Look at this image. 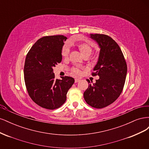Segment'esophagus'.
Instances as JSON below:
<instances>
[{"label": "esophagus", "instance_id": "obj_1", "mask_svg": "<svg viewBox=\"0 0 149 149\" xmlns=\"http://www.w3.org/2000/svg\"><path fill=\"white\" fill-rule=\"evenodd\" d=\"M79 81V79H74V82H75V83H78V82Z\"/></svg>", "mask_w": 149, "mask_h": 149}]
</instances>
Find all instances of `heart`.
<instances>
[{"instance_id":"heart-1","label":"heart","mask_w":149,"mask_h":149,"mask_svg":"<svg viewBox=\"0 0 149 149\" xmlns=\"http://www.w3.org/2000/svg\"><path fill=\"white\" fill-rule=\"evenodd\" d=\"M77 47L84 56L88 55H90L93 52V48L91 46L89 45V44L86 43H84V42L79 43L78 44ZM69 53H70L69 47L67 45H64L62 48L61 55L63 58H66L68 56ZM71 71V73L76 76H79L81 74V71L80 68L78 67L72 68Z\"/></svg>"}]
</instances>
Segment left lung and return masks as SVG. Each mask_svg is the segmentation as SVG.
<instances>
[{
	"instance_id": "left-lung-1",
	"label": "left lung",
	"mask_w": 149,
	"mask_h": 149,
	"mask_svg": "<svg viewBox=\"0 0 149 149\" xmlns=\"http://www.w3.org/2000/svg\"><path fill=\"white\" fill-rule=\"evenodd\" d=\"M91 38L98 43L100 53L92 76L100 78L94 84H89L84 93L88 104L101 109L113 103L123 91L127 67L123 52L114 40L104 34H91ZM89 83L90 81L86 79Z\"/></svg>"
}]
</instances>
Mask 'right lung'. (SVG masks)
<instances>
[{"mask_svg": "<svg viewBox=\"0 0 149 149\" xmlns=\"http://www.w3.org/2000/svg\"><path fill=\"white\" fill-rule=\"evenodd\" d=\"M63 35L45 36L38 40L26 56L24 80L29 95L40 107L53 110L65 102L66 94L74 83L70 76L55 79L53 68L62 60Z\"/></svg>", "mask_w": 149, "mask_h": 149, "instance_id": "add662e5", "label": "right lung"}]
</instances>
